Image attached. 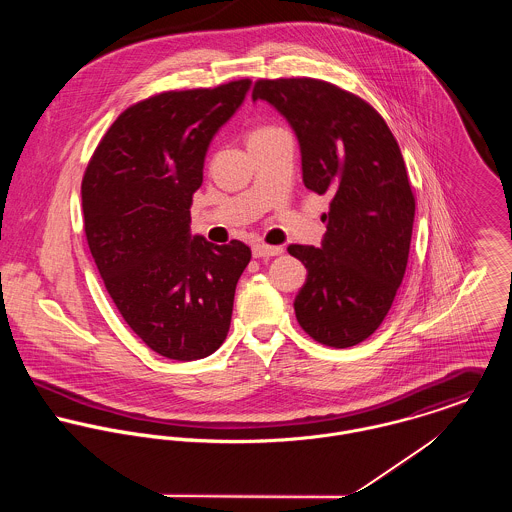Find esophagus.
<instances>
[{
  "label": "esophagus",
  "instance_id": "34e87169",
  "mask_svg": "<svg viewBox=\"0 0 512 512\" xmlns=\"http://www.w3.org/2000/svg\"><path fill=\"white\" fill-rule=\"evenodd\" d=\"M284 250L280 246H268V244H254L252 246V254L254 258H270V256H278Z\"/></svg>",
  "mask_w": 512,
  "mask_h": 512
}]
</instances>
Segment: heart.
<instances>
[{
  "instance_id": "1",
  "label": "heart",
  "mask_w": 512,
  "mask_h": 512,
  "mask_svg": "<svg viewBox=\"0 0 512 512\" xmlns=\"http://www.w3.org/2000/svg\"><path fill=\"white\" fill-rule=\"evenodd\" d=\"M258 130H264V128H258ZM254 132H256V130H254Z\"/></svg>"
}]
</instances>
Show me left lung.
Here are the masks:
<instances>
[{"mask_svg": "<svg viewBox=\"0 0 512 512\" xmlns=\"http://www.w3.org/2000/svg\"><path fill=\"white\" fill-rule=\"evenodd\" d=\"M258 98L292 124L305 187L331 197L321 248H288L307 268L297 323L321 345H359L384 321L408 266L416 199L398 142L366 100L325 80L260 78Z\"/></svg>", "mask_w": 512, "mask_h": 512, "instance_id": "obj_1", "label": "left lung"}]
</instances>
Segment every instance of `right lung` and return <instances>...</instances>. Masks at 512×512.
<instances>
[{"label": "right lung", "mask_w": 512, "mask_h": 512, "mask_svg": "<svg viewBox=\"0 0 512 512\" xmlns=\"http://www.w3.org/2000/svg\"><path fill=\"white\" fill-rule=\"evenodd\" d=\"M250 80L167 90L126 108L82 177L90 254L114 305L151 351L173 361L213 355L226 339L234 290L252 252L189 234L213 136Z\"/></svg>", "instance_id": "right-lung-1"}]
</instances>
